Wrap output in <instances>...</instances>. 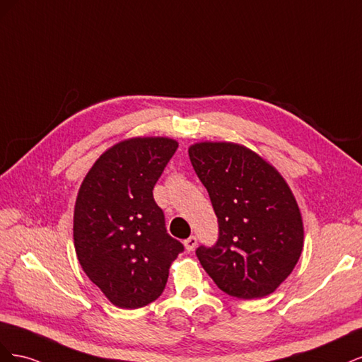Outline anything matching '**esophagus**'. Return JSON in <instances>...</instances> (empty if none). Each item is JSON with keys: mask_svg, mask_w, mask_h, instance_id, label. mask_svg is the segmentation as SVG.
<instances>
[{"mask_svg": "<svg viewBox=\"0 0 362 362\" xmlns=\"http://www.w3.org/2000/svg\"><path fill=\"white\" fill-rule=\"evenodd\" d=\"M196 245H198V238H196L194 235H190L187 240H184V246L189 252H192L196 247Z\"/></svg>", "mask_w": 362, "mask_h": 362, "instance_id": "esophagus-1", "label": "esophagus"}]
</instances>
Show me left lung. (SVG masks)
Here are the masks:
<instances>
[{
    "label": "left lung",
    "mask_w": 362,
    "mask_h": 362,
    "mask_svg": "<svg viewBox=\"0 0 362 362\" xmlns=\"http://www.w3.org/2000/svg\"><path fill=\"white\" fill-rule=\"evenodd\" d=\"M189 157L218 223L217 242L199 246L196 257L226 294L264 298L302 254L303 225L290 187L267 161L235 144H196Z\"/></svg>",
    "instance_id": "8db88e82"
}]
</instances>
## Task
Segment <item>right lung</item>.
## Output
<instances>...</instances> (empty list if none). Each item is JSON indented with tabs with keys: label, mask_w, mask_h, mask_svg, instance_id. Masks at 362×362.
<instances>
[{
	"label": "right lung",
	"mask_w": 362,
	"mask_h": 362,
	"mask_svg": "<svg viewBox=\"0 0 362 362\" xmlns=\"http://www.w3.org/2000/svg\"><path fill=\"white\" fill-rule=\"evenodd\" d=\"M178 144L136 137L96 160L74 211V245L86 275L119 308H141L160 298L170 262L184 250L168 234L154 185Z\"/></svg>",
	"instance_id": "add662e5"
}]
</instances>
